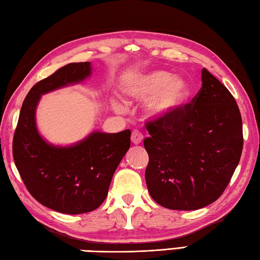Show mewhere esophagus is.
<instances>
[{
  "label": "esophagus",
  "instance_id": "obj_1",
  "mask_svg": "<svg viewBox=\"0 0 260 260\" xmlns=\"http://www.w3.org/2000/svg\"><path fill=\"white\" fill-rule=\"evenodd\" d=\"M144 136L139 133V131H133V135H131V143L134 145H139L143 142Z\"/></svg>",
  "mask_w": 260,
  "mask_h": 260
}]
</instances>
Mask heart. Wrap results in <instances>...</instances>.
Here are the masks:
<instances>
[{"label":"heart","instance_id":"1","mask_svg":"<svg viewBox=\"0 0 260 260\" xmlns=\"http://www.w3.org/2000/svg\"><path fill=\"white\" fill-rule=\"evenodd\" d=\"M121 90L126 98L145 103V113L153 120L174 115L190 95L188 82L165 71H154L131 75L122 82ZM111 106L117 113L124 112L120 99L112 98Z\"/></svg>","mask_w":260,"mask_h":260}]
</instances>
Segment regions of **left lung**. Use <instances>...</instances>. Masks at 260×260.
I'll return each mask as SVG.
<instances>
[{"instance_id": "8db88e82", "label": "left lung", "mask_w": 260, "mask_h": 260, "mask_svg": "<svg viewBox=\"0 0 260 260\" xmlns=\"http://www.w3.org/2000/svg\"><path fill=\"white\" fill-rule=\"evenodd\" d=\"M202 88L174 115L147 123L145 171L154 201L171 210H198L224 192L243 148L242 118L226 86L206 68Z\"/></svg>"}]
</instances>
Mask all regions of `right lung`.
<instances>
[{"mask_svg": "<svg viewBox=\"0 0 260 260\" xmlns=\"http://www.w3.org/2000/svg\"><path fill=\"white\" fill-rule=\"evenodd\" d=\"M92 74L91 62H71L40 81L27 93L13 137V160L36 201L53 211L80 215L100 207L114 172L130 148L131 131H92L68 146L48 143L38 130L36 108L41 97Z\"/></svg>", "mask_w": 260, "mask_h": 260, "instance_id": "right-lung-1", "label": "right lung"}]
</instances>
